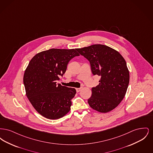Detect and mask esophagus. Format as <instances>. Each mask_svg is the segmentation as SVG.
Listing matches in <instances>:
<instances>
[{
  "mask_svg": "<svg viewBox=\"0 0 153 153\" xmlns=\"http://www.w3.org/2000/svg\"><path fill=\"white\" fill-rule=\"evenodd\" d=\"M76 92H79L80 91H81V88H76Z\"/></svg>",
  "mask_w": 153,
  "mask_h": 153,
  "instance_id": "obj_1",
  "label": "esophagus"
}]
</instances>
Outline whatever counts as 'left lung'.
I'll return each instance as SVG.
<instances>
[{"label":"left lung","instance_id":"obj_1","mask_svg":"<svg viewBox=\"0 0 153 153\" xmlns=\"http://www.w3.org/2000/svg\"><path fill=\"white\" fill-rule=\"evenodd\" d=\"M76 50L89 61L92 74L101 77L99 84L92 88V95L88 100L90 107L102 113L116 108L123 99L129 84L125 59L118 51L104 45Z\"/></svg>","mask_w":153,"mask_h":153}]
</instances>
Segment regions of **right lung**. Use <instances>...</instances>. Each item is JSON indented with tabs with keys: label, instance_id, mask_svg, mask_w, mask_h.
<instances>
[{
	"label": "right lung",
	"instance_id": "add662e5",
	"mask_svg": "<svg viewBox=\"0 0 153 153\" xmlns=\"http://www.w3.org/2000/svg\"><path fill=\"white\" fill-rule=\"evenodd\" d=\"M80 56L76 49H51L36 54L23 76L26 96L36 111L49 119H57L70 111L74 88L56 84L65 73L69 61Z\"/></svg>",
	"mask_w": 153,
	"mask_h": 153
}]
</instances>
